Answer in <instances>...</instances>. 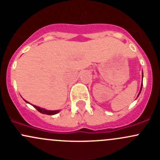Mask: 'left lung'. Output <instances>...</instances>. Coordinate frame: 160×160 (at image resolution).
<instances>
[{
    "mask_svg": "<svg viewBox=\"0 0 160 160\" xmlns=\"http://www.w3.org/2000/svg\"><path fill=\"white\" fill-rule=\"evenodd\" d=\"M143 74V73H142ZM142 77H143V75H142ZM142 84H141V89H140V91H139V93H138V95H139V93H141V90H142Z\"/></svg>",
    "mask_w": 160,
    "mask_h": 160,
    "instance_id": "obj_1",
    "label": "left lung"
}]
</instances>
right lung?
I'll list each match as a JSON object with an SVG mask.
<instances>
[{"label":"right lung","mask_w":160,"mask_h":160,"mask_svg":"<svg viewBox=\"0 0 160 160\" xmlns=\"http://www.w3.org/2000/svg\"><path fill=\"white\" fill-rule=\"evenodd\" d=\"M25 102L28 103V101H26L25 100ZM33 106H34V108H36V110H38L40 113H42V114H48V115H53V114H57L58 112H59V110L49 111V110H46V109H44V108H39V107H37V106H35V105H33Z\"/></svg>","instance_id":"add662e5"}]
</instances>
